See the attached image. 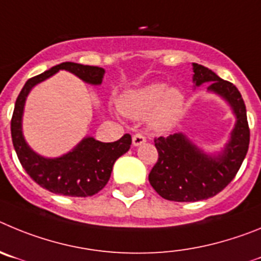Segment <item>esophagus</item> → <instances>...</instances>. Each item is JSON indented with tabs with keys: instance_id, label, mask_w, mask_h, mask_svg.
<instances>
[{
	"instance_id": "1",
	"label": "esophagus",
	"mask_w": 261,
	"mask_h": 261,
	"mask_svg": "<svg viewBox=\"0 0 261 261\" xmlns=\"http://www.w3.org/2000/svg\"><path fill=\"white\" fill-rule=\"evenodd\" d=\"M145 143V136L143 135V134H135V135L133 136V144L135 145V147H138V145H142Z\"/></svg>"
}]
</instances>
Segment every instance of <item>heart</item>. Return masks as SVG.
I'll list each match as a JSON object with an SVG mask.
<instances>
[{
	"label": "heart",
	"mask_w": 261,
	"mask_h": 261,
	"mask_svg": "<svg viewBox=\"0 0 261 261\" xmlns=\"http://www.w3.org/2000/svg\"><path fill=\"white\" fill-rule=\"evenodd\" d=\"M183 95L165 83H151L127 91L119 98V109L131 118H142L149 113V126L164 131L175 125L183 108Z\"/></svg>",
	"instance_id": "obj_1"
}]
</instances>
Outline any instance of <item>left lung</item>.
Segmentation results:
<instances>
[{
    "mask_svg": "<svg viewBox=\"0 0 261 261\" xmlns=\"http://www.w3.org/2000/svg\"><path fill=\"white\" fill-rule=\"evenodd\" d=\"M196 86L210 83L206 90L225 98L237 123L224 152L208 156L183 134L154 138L159 160L148 179L160 196L171 201H199L221 192L238 173L250 144V127L241 92L212 70L194 63Z\"/></svg>",
    "mask_w": 261,
    "mask_h": 261,
    "instance_id": "8db88e82",
    "label": "left lung"
}]
</instances>
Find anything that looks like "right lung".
<instances>
[{"label": "right lung", "mask_w": 261, "mask_h": 261, "mask_svg": "<svg viewBox=\"0 0 261 261\" xmlns=\"http://www.w3.org/2000/svg\"><path fill=\"white\" fill-rule=\"evenodd\" d=\"M60 70L75 74L90 84H101L105 70L74 62H63L48 71L28 79L16 98L11 118V139L16 156L27 174L43 189L53 194L87 198L101 191L109 180L116 160L130 149L131 135L125 134L113 143H102L91 136L84 138L69 153L57 159H45L28 147L22 134V116L25 98L32 87Z\"/></svg>", "instance_id": "obj_1"}]
</instances>
